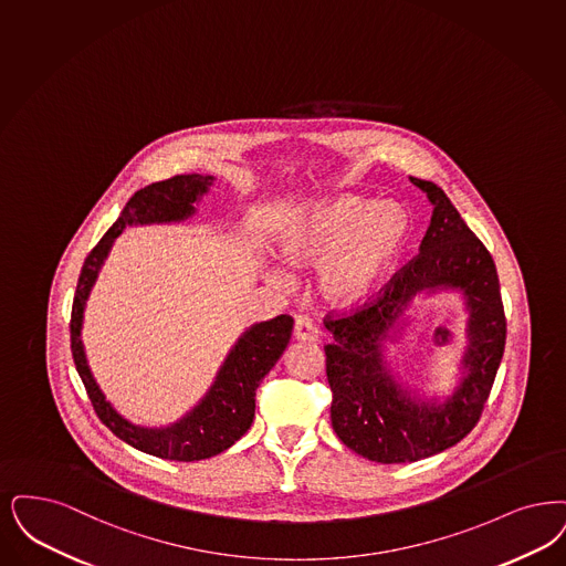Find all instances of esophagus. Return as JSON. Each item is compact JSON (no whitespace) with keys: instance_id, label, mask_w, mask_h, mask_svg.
I'll list each match as a JSON object with an SVG mask.
<instances>
[{"instance_id":"obj_1","label":"esophagus","mask_w":566,"mask_h":566,"mask_svg":"<svg viewBox=\"0 0 566 566\" xmlns=\"http://www.w3.org/2000/svg\"><path fill=\"white\" fill-rule=\"evenodd\" d=\"M293 335L296 340H317L319 339V328L312 317L298 316L294 319Z\"/></svg>"}]
</instances>
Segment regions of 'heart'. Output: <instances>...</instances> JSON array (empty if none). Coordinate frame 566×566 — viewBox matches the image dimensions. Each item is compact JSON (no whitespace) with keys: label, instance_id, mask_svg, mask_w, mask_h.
<instances>
[{"label":"heart","instance_id":"heart-1","mask_svg":"<svg viewBox=\"0 0 566 566\" xmlns=\"http://www.w3.org/2000/svg\"><path fill=\"white\" fill-rule=\"evenodd\" d=\"M408 231V214L398 203L339 196L296 214L282 233L280 250L293 268L324 261L317 273L322 294L337 305H356L396 270Z\"/></svg>","mask_w":566,"mask_h":566}]
</instances>
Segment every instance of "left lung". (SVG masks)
<instances>
[{
	"instance_id": "1",
	"label": "left lung",
	"mask_w": 566,
	"mask_h": 566,
	"mask_svg": "<svg viewBox=\"0 0 566 566\" xmlns=\"http://www.w3.org/2000/svg\"><path fill=\"white\" fill-rule=\"evenodd\" d=\"M430 200L431 221L419 254L385 284L377 301L349 316L324 317L333 343L324 345L333 391L331 421L340 442L377 463H412L447 451L474 430L505 347V314L497 268L447 193L412 179ZM461 290L471 312L467 373L451 399L419 403L386 370L382 346L412 295Z\"/></svg>"
}]
</instances>
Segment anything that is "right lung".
<instances>
[{
  "instance_id": "obj_1",
  "label": "right lung",
  "mask_w": 566,
  "mask_h": 566,
  "mask_svg": "<svg viewBox=\"0 0 566 566\" xmlns=\"http://www.w3.org/2000/svg\"><path fill=\"white\" fill-rule=\"evenodd\" d=\"M212 181V177L202 175H177L172 179L151 182L145 189L136 191L124 206L119 219L86 256L71 307L69 326L73 363L88 391L94 412L126 444L170 461H200L214 457L227 451L249 431L254 419L256 387L284 354L293 333V317L282 314L268 322L252 324L229 352L214 384L198 402V407L189 410L177 423L151 430L133 426L105 400L101 387L92 377L84 354L82 319L91 289L115 238L128 226L172 223L189 219L196 212L193 203L203 193H208Z\"/></svg>"
}]
</instances>
